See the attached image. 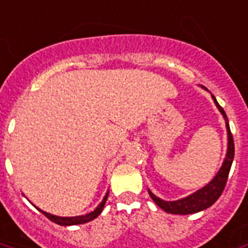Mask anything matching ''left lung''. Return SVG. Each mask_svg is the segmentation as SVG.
Returning a JSON list of instances; mask_svg holds the SVG:
<instances>
[{
	"instance_id": "obj_1",
	"label": "left lung",
	"mask_w": 248,
	"mask_h": 248,
	"mask_svg": "<svg viewBox=\"0 0 248 248\" xmlns=\"http://www.w3.org/2000/svg\"><path fill=\"white\" fill-rule=\"evenodd\" d=\"M213 100L216 102V105L219 109V111L223 115V118L226 121V127H227V135H229V146H227V154L226 157H225V161L222 164L221 170H218V173L216 175V177L213 179L210 183H209L206 186H203L202 189L197 190L196 193L190 194L185 199L177 200V201H164V200H160L159 197H156L155 194L150 193V197H151L155 203H156L159 208H161L164 212L170 213V214H193V213L201 212V210H205L209 206H212L213 203L216 202L219 196L222 194L225 186H226L227 177H229V172H230V168H232V159H234V139H232V134L230 131V126H229V119L226 117V113L225 110L222 109V106L219 105L216 100V97L213 96Z\"/></svg>"
}]
</instances>
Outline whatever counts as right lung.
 Returning a JSON list of instances; mask_svg holds the SVG:
<instances>
[{
	"label": "right lung",
	"mask_w": 248,
	"mask_h": 248,
	"mask_svg": "<svg viewBox=\"0 0 248 248\" xmlns=\"http://www.w3.org/2000/svg\"><path fill=\"white\" fill-rule=\"evenodd\" d=\"M108 194H109V192L106 193V196L104 197V200H102V202H101L93 212H91L89 214H85V216H78V217H58V216H52V214L43 212V210H40V212L43 213L46 217L48 218L49 221L55 222V223H58V225H62V226H71V225L87 223V222L92 221V219H94V218L100 216L101 212H102V209L105 206L106 200H108Z\"/></svg>",
	"instance_id": "1"
}]
</instances>
